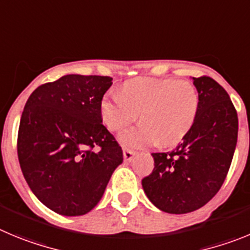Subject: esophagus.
Wrapping results in <instances>:
<instances>
[{"label": "esophagus", "instance_id": "esophagus-1", "mask_svg": "<svg viewBox=\"0 0 250 250\" xmlns=\"http://www.w3.org/2000/svg\"><path fill=\"white\" fill-rule=\"evenodd\" d=\"M134 156H136V152H133V150L123 149V158H125V162H130Z\"/></svg>", "mask_w": 250, "mask_h": 250}]
</instances>
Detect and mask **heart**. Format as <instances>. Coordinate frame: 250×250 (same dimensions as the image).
Returning a JSON list of instances; mask_svg holds the SVG:
<instances>
[{"mask_svg": "<svg viewBox=\"0 0 250 250\" xmlns=\"http://www.w3.org/2000/svg\"><path fill=\"white\" fill-rule=\"evenodd\" d=\"M199 108V94L188 81L142 77L127 82L120 91L104 96L101 116L111 130L125 128L141 117L142 122L121 132L125 148H145L161 142L178 143L193 125Z\"/></svg>", "mask_w": 250, "mask_h": 250, "instance_id": "1", "label": "heart"}]
</instances>
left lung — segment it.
Wrapping results in <instances>:
<instances>
[{
    "label": "left lung",
    "mask_w": 250,
    "mask_h": 250,
    "mask_svg": "<svg viewBox=\"0 0 250 250\" xmlns=\"http://www.w3.org/2000/svg\"><path fill=\"white\" fill-rule=\"evenodd\" d=\"M199 108L175 149L152 153L154 168L142 179L150 202L162 212L184 214L202 208L220 189L238 138V116L226 89L210 77H193Z\"/></svg>",
    "instance_id": "obj_1"
}]
</instances>
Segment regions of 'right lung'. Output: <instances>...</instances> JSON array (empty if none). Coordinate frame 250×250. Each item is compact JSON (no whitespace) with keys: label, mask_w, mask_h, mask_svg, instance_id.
Returning a JSON list of instances; mask_svg holds the SVG:
<instances>
[{"label":"right lung","mask_w":250,"mask_h":250,"mask_svg":"<svg viewBox=\"0 0 250 250\" xmlns=\"http://www.w3.org/2000/svg\"><path fill=\"white\" fill-rule=\"evenodd\" d=\"M111 86L107 76L67 75L36 88L24 105L20 166L38 201L61 215L91 212L123 162L122 148L101 116Z\"/></svg>","instance_id":"add662e5"}]
</instances>
